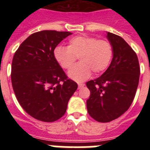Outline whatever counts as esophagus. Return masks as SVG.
Instances as JSON below:
<instances>
[{"instance_id":"esophagus-1","label":"esophagus","mask_w":150,"mask_h":150,"mask_svg":"<svg viewBox=\"0 0 150 150\" xmlns=\"http://www.w3.org/2000/svg\"><path fill=\"white\" fill-rule=\"evenodd\" d=\"M84 86H85L84 84H82V83H79V84H78V88H83Z\"/></svg>"}]
</instances>
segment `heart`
<instances>
[{"mask_svg":"<svg viewBox=\"0 0 150 150\" xmlns=\"http://www.w3.org/2000/svg\"><path fill=\"white\" fill-rule=\"evenodd\" d=\"M113 55L112 44L108 40L88 36H79L70 40L67 48L59 46L54 51L55 60L61 67L69 70L76 58L80 63L68 72V76L76 82H83L93 71L100 74L108 67Z\"/></svg>","mask_w":150,"mask_h":150,"instance_id":"obj_1","label":"heart"}]
</instances>
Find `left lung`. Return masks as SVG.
Segmentation results:
<instances>
[{"instance_id": "8db88e82", "label": "left lung", "mask_w": 150, "mask_h": 150, "mask_svg": "<svg viewBox=\"0 0 150 150\" xmlns=\"http://www.w3.org/2000/svg\"><path fill=\"white\" fill-rule=\"evenodd\" d=\"M113 55L107 71L87 82L90 90L86 101L88 114L100 122H109L126 112L134 98L140 77L137 56L123 38L107 32Z\"/></svg>"}]
</instances>
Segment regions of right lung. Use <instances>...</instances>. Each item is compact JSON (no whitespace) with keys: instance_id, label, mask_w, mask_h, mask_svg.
<instances>
[{"instance_id":"1","label":"right lung","mask_w":150,"mask_h":150,"mask_svg":"<svg viewBox=\"0 0 150 150\" xmlns=\"http://www.w3.org/2000/svg\"><path fill=\"white\" fill-rule=\"evenodd\" d=\"M68 31L41 30L30 35L14 54L11 81L18 103L40 121L52 122L64 116L78 86L64 72L54 56Z\"/></svg>"}]
</instances>
